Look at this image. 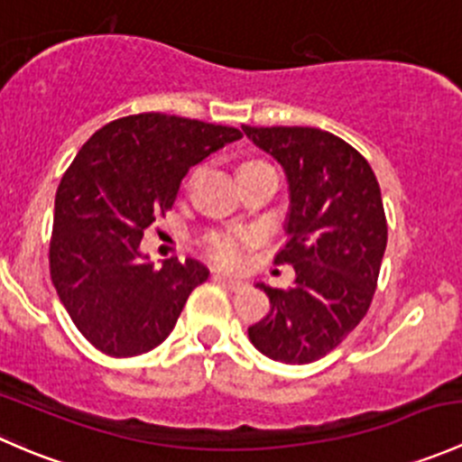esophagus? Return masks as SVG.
<instances>
[{
	"label": "esophagus",
	"instance_id": "1",
	"mask_svg": "<svg viewBox=\"0 0 462 462\" xmlns=\"http://www.w3.org/2000/svg\"><path fill=\"white\" fill-rule=\"evenodd\" d=\"M214 279H217L218 283H223V286H227L230 291H241V288H245L248 283L244 282V279H235V277H226V274H214Z\"/></svg>",
	"mask_w": 462,
	"mask_h": 462
}]
</instances>
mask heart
I'll list each match as a JSON object with an SVG mask.
<instances>
[{"label": "heart", "mask_w": 462, "mask_h": 462, "mask_svg": "<svg viewBox=\"0 0 462 462\" xmlns=\"http://www.w3.org/2000/svg\"><path fill=\"white\" fill-rule=\"evenodd\" d=\"M263 161H245L241 167L257 165ZM248 244V236L241 235V232H221V235H214L208 239V254L217 261L223 268H235L241 261V250Z\"/></svg>", "instance_id": "heart-1"}]
</instances>
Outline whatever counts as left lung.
Returning <instances> with one entry per match:
<instances>
[{"instance_id": "left-lung-1", "label": "left lung", "mask_w": 462, "mask_h": 462, "mask_svg": "<svg viewBox=\"0 0 462 462\" xmlns=\"http://www.w3.org/2000/svg\"><path fill=\"white\" fill-rule=\"evenodd\" d=\"M282 165L288 183L286 244L274 263H292L288 291L257 282L270 310L248 328L274 362L309 365L333 351L369 310L386 250L377 179L360 152L315 127H244Z\"/></svg>"}]
</instances>
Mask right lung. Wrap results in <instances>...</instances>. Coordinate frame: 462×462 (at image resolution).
Returning <instances> with one entry per match:
<instances>
[{"label":"right lung","instance_id":"1","mask_svg":"<svg viewBox=\"0 0 462 462\" xmlns=\"http://www.w3.org/2000/svg\"><path fill=\"white\" fill-rule=\"evenodd\" d=\"M239 138L235 127L138 114L105 125L73 158L55 194L51 279L97 351L134 357L156 348L209 277L197 259L153 268L141 239L174 205L189 167Z\"/></svg>","mask_w":462,"mask_h":462}]
</instances>
